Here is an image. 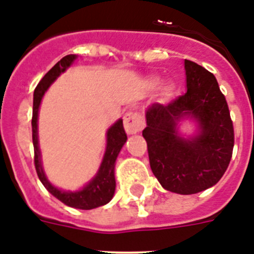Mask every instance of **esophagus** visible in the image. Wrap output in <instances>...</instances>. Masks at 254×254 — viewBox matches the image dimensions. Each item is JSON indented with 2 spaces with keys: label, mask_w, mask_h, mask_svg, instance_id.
Wrapping results in <instances>:
<instances>
[{
  "label": "esophagus",
  "mask_w": 254,
  "mask_h": 254,
  "mask_svg": "<svg viewBox=\"0 0 254 254\" xmlns=\"http://www.w3.org/2000/svg\"><path fill=\"white\" fill-rule=\"evenodd\" d=\"M124 127L127 134H135L144 127V119L137 111H127L124 115Z\"/></svg>",
  "instance_id": "obj_1"
}]
</instances>
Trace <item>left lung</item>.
Wrapping results in <instances>:
<instances>
[{"instance_id":"left-lung-1","label":"left lung","mask_w":254,"mask_h":254,"mask_svg":"<svg viewBox=\"0 0 254 254\" xmlns=\"http://www.w3.org/2000/svg\"><path fill=\"white\" fill-rule=\"evenodd\" d=\"M187 91L172 102L152 104L142 131L152 173L168 191L182 195L214 186L229 167L234 148V125L225 95L205 68L185 59ZM191 114L200 134L192 140L176 135L175 121Z\"/></svg>"}]
</instances>
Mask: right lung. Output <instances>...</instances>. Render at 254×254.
Here are the masks:
<instances>
[{
	"mask_svg": "<svg viewBox=\"0 0 254 254\" xmlns=\"http://www.w3.org/2000/svg\"><path fill=\"white\" fill-rule=\"evenodd\" d=\"M76 59L74 55H65L64 58L51 68L48 73L45 74L42 80L38 82V85L35 89V94H33V114H32V140H33V148H35V168L37 172V176L40 181L42 182L46 190L57 199L61 200L62 203L65 204L72 208H77V209H94L97 206H102L107 204L115 193V161L116 157L120 152L121 147L127 142V134L124 130L123 120H119L116 124H114L110 127L107 133V148L104 153L103 161L99 168L97 177L91 181L85 189L77 192H64L61 191L57 187H54L46 180L41 165V159H40V150H38V139H37V115L38 107L41 103L42 95L45 91L48 90L51 82L58 77L62 72L65 71V68L71 65L72 62Z\"/></svg>",
	"mask_w": 254,
	"mask_h": 254,
	"instance_id": "1",
	"label": "right lung"
}]
</instances>
